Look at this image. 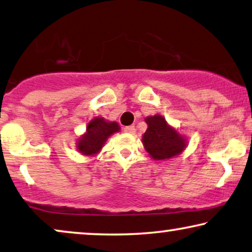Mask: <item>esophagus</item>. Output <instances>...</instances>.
Listing matches in <instances>:
<instances>
[{"label":"esophagus","mask_w":252,"mask_h":252,"mask_svg":"<svg viewBox=\"0 0 252 252\" xmlns=\"http://www.w3.org/2000/svg\"><path fill=\"white\" fill-rule=\"evenodd\" d=\"M123 131H125L126 133L133 134L134 132H136V127H134L133 126H125V127H123Z\"/></svg>","instance_id":"esophagus-1"}]
</instances>
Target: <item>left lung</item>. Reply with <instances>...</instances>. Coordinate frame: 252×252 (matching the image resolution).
Returning a JSON list of instances; mask_svg holds the SVG:
<instances>
[{"mask_svg":"<svg viewBox=\"0 0 252 252\" xmlns=\"http://www.w3.org/2000/svg\"><path fill=\"white\" fill-rule=\"evenodd\" d=\"M147 130L143 134V145L150 158L157 161L170 160L182 154L187 147V138L170 126L160 114L145 119Z\"/></svg>","mask_w":252,"mask_h":252,"instance_id":"obj_1","label":"left lung"}]
</instances>
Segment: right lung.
<instances>
[{
	"label": "right lung",
	"instance_id": "1",
	"mask_svg": "<svg viewBox=\"0 0 252 252\" xmlns=\"http://www.w3.org/2000/svg\"><path fill=\"white\" fill-rule=\"evenodd\" d=\"M120 130L118 122H111L101 116L94 118L88 123L86 132L77 138L76 151L86 157H94L102 150L108 138Z\"/></svg>",
	"mask_w": 252,
	"mask_h": 252
}]
</instances>
